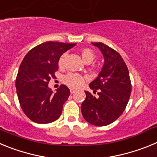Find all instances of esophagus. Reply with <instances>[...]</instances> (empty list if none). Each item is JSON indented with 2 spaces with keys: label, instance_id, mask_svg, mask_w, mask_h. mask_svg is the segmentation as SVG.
<instances>
[{
  "label": "esophagus",
  "instance_id": "34e87169",
  "mask_svg": "<svg viewBox=\"0 0 157 157\" xmlns=\"http://www.w3.org/2000/svg\"><path fill=\"white\" fill-rule=\"evenodd\" d=\"M70 92H71V94H74V93L76 92V89L71 88L70 89Z\"/></svg>",
  "mask_w": 157,
  "mask_h": 157
}]
</instances>
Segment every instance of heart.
I'll list each match as a JSON object with an SVG mask.
<instances>
[{"instance_id": "obj_1", "label": "heart", "mask_w": 157, "mask_h": 157, "mask_svg": "<svg viewBox=\"0 0 157 157\" xmlns=\"http://www.w3.org/2000/svg\"><path fill=\"white\" fill-rule=\"evenodd\" d=\"M80 55L82 58L83 61L86 63H90L95 59V53L92 49L89 48H83L80 50ZM67 54H62L58 60V66L63 67L65 63ZM63 82L66 85L73 88H78L83 85L85 82V77L77 73H68L63 77Z\"/></svg>"}]
</instances>
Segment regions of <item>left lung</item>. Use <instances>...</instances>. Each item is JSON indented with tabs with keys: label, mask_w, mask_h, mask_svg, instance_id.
Listing matches in <instances>:
<instances>
[{
	"label": "left lung",
	"mask_w": 157,
	"mask_h": 157,
	"mask_svg": "<svg viewBox=\"0 0 157 157\" xmlns=\"http://www.w3.org/2000/svg\"><path fill=\"white\" fill-rule=\"evenodd\" d=\"M104 56L105 63L90 87L96 98L85 91L86 99L82 104V114L88 123L103 127L113 123L122 115L130 99L131 82L125 62L120 54L101 42H93Z\"/></svg>",
	"instance_id": "1"
}]
</instances>
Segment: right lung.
I'll return each instance as SVG.
<instances>
[{
  "label": "right lung",
  "instance_id": "add662e5",
  "mask_svg": "<svg viewBox=\"0 0 157 157\" xmlns=\"http://www.w3.org/2000/svg\"><path fill=\"white\" fill-rule=\"evenodd\" d=\"M75 45L46 41L30 49L23 58L16 76V92L23 112L34 123H52L61 115L70 90L61 85L53 94L48 84L56 77L59 58Z\"/></svg>",
  "mask_w": 157,
  "mask_h": 157
}]
</instances>
